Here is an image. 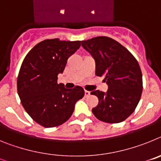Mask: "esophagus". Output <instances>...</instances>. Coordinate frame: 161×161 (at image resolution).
Segmentation results:
<instances>
[{"instance_id":"1","label":"esophagus","mask_w":161,"mask_h":161,"mask_svg":"<svg viewBox=\"0 0 161 161\" xmlns=\"http://www.w3.org/2000/svg\"><path fill=\"white\" fill-rule=\"evenodd\" d=\"M89 94H90V92H89V91L85 90V97L89 96Z\"/></svg>"}]
</instances>
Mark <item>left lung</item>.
<instances>
[{
  "label": "left lung",
  "mask_w": 161,
  "mask_h": 161,
  "mask_svg": "<svg viewBox=\"0 0 161 161\" xmlns=\"http://www.w3.org/2000/svg\"><path fill=\"white\" fill-rule=\"evenodd\" d=\"M81 45L94 58L95 73L104 76L109 86L106 93L91 92L98 97L97 106L92 109L95 117L107 123L126 120L135 111L143 90L142 72L137 59L116 40L98 36L81 41Z\"/></svg>",
  "instance_id": "left-lung-1"
}]
</instances>
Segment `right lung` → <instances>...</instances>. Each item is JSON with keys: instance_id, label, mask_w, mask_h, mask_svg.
I'll return each mask as SVG.
<instances>
[{"instance_id": "add662e5", "label": "right lung", "mask_w": 161, "mask_h": 161, "mask_svg": "<svg viewBox=\"0 0 161 161\" xmlns=\"http://www.w3.org/2000/svg\"><path fill=\"white\" fill-rule=\"evenodd\" d=\"M80 47V41L46 39L36 44L22 61L17 80L18 96L31 119L43 127L64 123L85 95L80 86L67 89L57 83L68 59Z\"/></svg>"}]
</instances>
